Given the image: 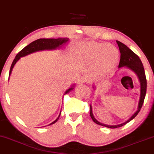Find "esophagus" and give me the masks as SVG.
Returning <instances> with one entry per match:
<instances>
[{
  "label": "esophagus",
  "mask_w": 154,
  "mask_h": 154,
  "mask_svg": "<svg viewBox=\"0 0 154 154\" xmlns=\"http://www.w3.org/2000/svg\"><path fill=\"white\" fill-rule=\"evenodd\" d=\"M89 82V79L87 76H81L78 80V82L79 84H82V83H85V82Z\"/></svg>",
  "instance_id": "34e87169"
}]
</instances>
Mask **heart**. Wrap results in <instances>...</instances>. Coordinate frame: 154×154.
<instances>
[{
  "mask_svg": "<svg viewBox=\"0 0 154 154\" xmlns=\"http://www.w3.org/2000/svg\"><path fill=\"white\" fill-rule=\"evenodd\" d=\"M82 52L90 60H98L100 70L103 72L113 68L119 57V52L114 46L97 42L87 43L83 46Z\"/></svg>",
  "mask_w": 154,
  "mask_h": 154,
  "instance_id": "b5f03b06",
  "label": "heart"
}]
</instances>
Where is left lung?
I'll use <instances>...</instances> for the list:
<instances>
[{
    "label": "left lung",
    "mask_w": 154,
    "mask_h": 154,
    "mask_svg": "<svg viewBox=\"0 0 154 154\" xmlns=\"http://www.w3.org/2000/svg\"><path fill=\"white\" fill-rule=\"evenodd\" d=\"M117 43L118 44V46H119L120 53H121V55H120V61L119 64V67L121 68V67H123V66H126V67H128V69H130L131 70H132L133 72H134L135 73H136L140 82V97L139 103H138L137 110L136 112L131 116V118H129L126 122H124V123H122L121 124H118V125H115V126L107 125V124L100 123L99 122H98L97 120L95 119L94 117V115L92 114V106H90V114L91 118H92L93 120V122H95L96 124H99V125L108 127V128H119V127H121L122 126L125 125V124H126L127 123H128L131 120L134 119V118L137 115L138 113H139V112L140 111V109H141L142 105H143L144 100V98H145V95L146 92V79L145 75V72H144L143 64L142 63V61L140 60V57H138L137 55L133 52V51H131L128 46H126L125 44L122 43V42H120L119 41H117Z\"/></svg>",
    "instance_id": "1"
}]
</instances>
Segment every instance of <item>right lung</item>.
Returning <instances> with one entry per match:
<instances>
[{
  "instance_id": "1",
  "label": "right lung",
  "mask_w": 154,
  "mask_h": 154,
  "mask_svg": "<svg viewBox=\"0 0 154 154\" xmlns=\"http://www.w3.org/2000/svg\"><path fill=\"white\" fill-rule=\"evenodd\" d=\"M68 41H69L68 38L39 39L35 40L34 42H31L30 44H28V45L26 46L25 48H23V49L20 51V52L16 55L14 60L12 62V65H11L9 75H10L11 73H12V69L15 65V64L17 63V62L19 60L21 57H24L26 56V55L30 54V53L37 52V51H44V50H53V49H56L57 48H61L62 46H63L64 44H66ZM73 89V87H72V88L69 89H68V90L65 92V93H64V94H67L69 92H70V91L72 90ZM60 114H61V112L60 113L58 117H57L54 122H53L52 123H51L49 125L55 124V122L58 120L60 116Z\"/></svg>"
}]
</instances>
